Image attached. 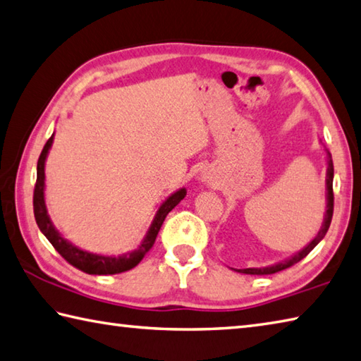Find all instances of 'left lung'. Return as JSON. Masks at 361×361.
<instances>
[{
    "label": "left lung",
    "instance_id": "obj_1",
    "mask_svg": "<svg viewBox=\"0 0 361 361\" xmlns=\"http://www.w3.org/2000/svg\"><path fill=\"white\" fill-rule=\"evenodd\" d=\"M325 152H327V176H325V200H327V207H325L322 226H321V229H319V233L316 234L314 239H312L307 245V247H303L300 251H297V253L286 257V259L281 261V262L271 264V265H267V267H259V269H257V267L234 269L235 271H239V274H247V275H270V274H276V271L288 269V267H290V265H294L298 261H302L303 257L307 256L310 251L324 239L325 234H327L329 228H330L331 216H333V161H331V154L327 151V149H325Z\"/></svg>",
    "mask_w": 361,
    "mask_h": 361
}]
</instances>
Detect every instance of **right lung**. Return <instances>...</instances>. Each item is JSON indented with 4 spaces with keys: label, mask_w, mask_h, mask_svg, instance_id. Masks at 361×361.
Returning a JSON list of instances; mask_svg holds the SVG:
<instances>
[{
    "label": "right lung",
    "mask_w": 361,
    "mask_h": 361,
    "mask_svg": "<svg viewBox=\"0 0 361 361\" xmlns=\"http://www.w3.org/2000/svg\"><path fill=\"white\" fill-rule=\"evenodd\" d=\"M54 132L49 141L45 142V146L40 152V157L37 160V180L36 187H34V198H32V206H34V216H36V223L39 229L42 231V234L49 239V242L53 245L54 250L64 257V259L72 264L73 267L86 271L90 275H114V274H122V271H127L141 262L142 257L146 256L149 250L152 248V245L157 239V234L161 228L163 221H165L166 215L171 212V210L178 206V204L185 198L187 190L179 188L171 193L168 198L160 204V207L155 214L154 220L149 226L145 239L141 240L138 248L132 251H127V253L121 256H105V255H97V253H90V251L81 250L75 247L67 239H64L63 234L54 228V224L49 215V210H47L45 204V161L49 157V152L53 145Z\"/></svg>",
    "instance_id": "obj_1"
}]
</instances>
